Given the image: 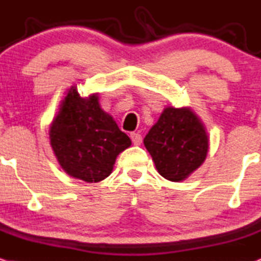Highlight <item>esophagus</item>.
<instances>
[{
  "label": "esophagus",
  "instance_id": "esophagus-1",
  "mask_svg": "<svg viewBox=\"0 0 261 261\" xmlns=\"http://www.w3.org/2000/svg\"><path fill=\"white\" fill-rule=\"evenodd\" d=\"M130 139L132 142H133L134 145H140L143 142V138L140 136L139 133H136V132H133V133H130Z\"/></svg>",
  "mask_w": 261,
  "mask_h": 261
}]
</instances>
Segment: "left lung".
<instances>
[{"label": "left lung", "mask_w": 261, "mask_h": 261, "mask_svg": "<svg viewBox=\"0 0 261 261\" xmlns=\"http://www.w3.org/2000/svg\"><path fill=\"white\" fill-rule=\"evenodd\" d=\"M156 170L171 182H180L197 171L209 151V134L191 107L166 106L144 138Z\"/></svg>", "instance_id": "1"}]
</instances>
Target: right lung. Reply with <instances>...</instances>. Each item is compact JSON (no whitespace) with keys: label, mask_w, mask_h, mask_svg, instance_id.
I'll list each match as a JSON object with an SVG mask.
<instances>
[{"label":"right lung","mask_w":261,"mask_h":261,"mask_svg":"<svg viewBox=\"0 0 261 261\" xmlns=\"http://www.w3.org/2000/svg\"><path fill=\"white\" fill-rule=\"evenodd\" d=\"M48 137L64 172L88 183L109 177L117 156L132 144L112 116L101 109L99 94L82 97L76 85L67 89L61 100Z\"/></svg>","instance_id":"1"}]
</instances>
